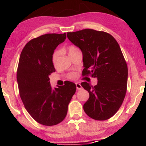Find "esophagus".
<instances>
[{"instance_id": "obj_1", "label": "esophagus", "mask_w": 146, "mask_h": 146, "mask_svg": "<svg viewBox=\"0 0 146 146\" xmlns=\"http://www.w3.org/2000/svg\"><path fill=\"white\" fill-rule=\"evenodd\" d=\"M76 87L77 90H81L82 89V86H81L79 83H76Z\"/></svg>"}]
</instances>
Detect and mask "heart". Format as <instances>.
Segmentation results:
<instances>
[{"label":"heart","instance_id":"1","mask_svg":"<svg viewBox=\"0 0 146 146\" xmlns=\"http://www.w3.org/2000/svg\"><path fill=\"white\" fill-rule=\"evenodd\" d=\"M78 51V49L77 48H76L75 46H71L68 48V55H70L71 54H72L73 53L76 52V51ZM58 57H59V53L58 51H56L55 53L53 54V57H52V62L54 66H56V64H57V62L58 60ZM69 77L70 78H75L76 77V74L75 73H71V75H70Z\"/></svg>","mask_w":146,"mask_h":146}]
</instances>
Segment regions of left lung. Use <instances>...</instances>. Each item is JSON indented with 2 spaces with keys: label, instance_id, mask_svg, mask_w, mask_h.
<instances>
[{
  "label": "left lung",
  "instance_id": "obj_1",
  "mask_svg": "<svg viewBox=\"0 0 146 146\" xmlns=\"http://www.w3.org/2000/svg\"><path fill=\"white\" fill-rule=\"evenodd\" d=\"M67 36L82 51L83 75L98 80L95 86L81 83L90 94L84 110L93 119L108 120L119 110L127 90V66L120 46L110 34L91 29L69 32Z\"/></svg>",
  "mask_w": 146,
  "mask_h": 146
}]
</instances>
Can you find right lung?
<instances>
[{"label":"right lung","instance_id":"add662e5","mask_svg":"<svg viewBox=\"0 0 146 146\" xmlns=\"http://www.w3.org/2000/svg\"><path fill=\"white\" fill-rule=\"evenodd\" d=\"M66 34L48 33L35 38L24 46L20 56L17 80L20 97L27 111L38 123L55 125L65 118L76 85L68 81L52 89L49 75L55 72L54 50Z\"/></svg>","mask_w":146,"mask_h":146}]
</instances>
